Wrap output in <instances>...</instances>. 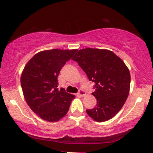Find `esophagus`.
I'll return each mask as SVG.
<instances>
[{
    "label": "esophagus",
    "mask_w": 153,
    "mask_h": 153,
    "mask_svg": "<svg viewBox=\"0 0 153 153\" xmlns=\"http://www.w3.org/2000/svg\"><path fill=\"white\" fill-rule=\"evenodd\" d=\"M79 95H80L81 97H85V96L86 95V93H85V91H82V90H81V91L79 92Z\"/></svg>",
    "instance_id": "esophagus-1"
}]
</instances>
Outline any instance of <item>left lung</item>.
Here are the masks:
<instances>
[{"instance_id": "obj_1", "label": "left lung", "mask_w": 153, "mask_h": 153, "mask_svg": "<svg viewBox=\"0 0 153 153\" xmlns=\"http://www.w3.org/2000/svg\"><path fill=\"white\" fill-rule=\"evenodd\" d=\"M72 59L95 83V91L92 95L97 104L86 110L87 114L97 122L110 120L122 108L128 97L131 80L128 68L108 49L85 48L79 50Z\"/></svg>"}]
</instances>
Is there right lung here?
Instances as JSON below:
<instances>
[{
  "label": "right lung",
  "instance_id": "1",
  "mask_svg": "<svg viewBox=\"0 0 153 153\" xmlns=\"http://www.w3.org/2000/svg\"><path fill=\"white\" fill-rule=\"evenodd\" d=\"M77 51L56 49L38 52L22 71L21 85L26 103L44 120L57 122L63 118L75 97L57 87L60 70Z\"/></svg>",
  "mask_w": 153,
  "mask_h": 153
}]
</instances>
